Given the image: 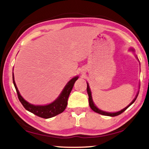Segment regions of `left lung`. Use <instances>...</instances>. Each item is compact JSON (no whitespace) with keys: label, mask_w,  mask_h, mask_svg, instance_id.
I'll return each mask as SVG.
<instances>
[{"label":"left lung","mask_w":149,"mask_h":149,"mask_svg":"<svg viewBox=\"0 0 149 149\" xmlns=\"http://www.w3.org/2000/svg\"><path fill=\"white\" fill-rule=\"evenodd\" d=\"M131 50H133V51H134V49H131ZM87 91L88 93V95H89V106L91 109L94 111V112H97V113H99L100 114H102V115H104V116H112V117H114V116H118L122 114V112H124V111L127 109L128 107H130L131 105H132L133 102H135V100L137 99V96H138V93L137 95H136V97L134 99H133V101L130 103V104L127 106V107H125V108H123V110L119 111V112H113V113H110V112H104V111H102L101 110H100L99 108H98L95 105L94 102L93 101V99H92V95H91V91L90 90V88H89V85L88 84V83H87Z\"/></svg>","instance_id":"left-lung-1"}]
</instances>
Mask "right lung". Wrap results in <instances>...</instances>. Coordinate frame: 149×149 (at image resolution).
I'll return each instance as SVG.
<instances>
[{
  "label": "right lung",
  "mask_w": 149,
  "mask_h": 149,
  "mask_svg": "<svg viewBox=\"0 0 149 149\" xmlns=\"http://www.w3.org/2000/svg\"><path fill=\"white\" fill-rule=\"evenodd\" d=\"M12 77H13L14 85L15 87V89L16 90L17 97H18L19 100L20 102L22 103V105L24 106V107L26 108L27 111L33 113V114L37 116L47 119V118L54 117L55 116L64 112L65 108L67 107L68 99L69 95L72 91V88L74 87L75 82L76 81V80L78 79L79 77L76 76L72 78V79L66 85H65L62 93H60V95H59V97H58L54 102L50 103V104L44 106L33 105L30 104L28 102H27L26 100L22 97L21 95L19 94V91L16 87V83H15L14 74H12Z\"/></svg>",
  "instance_id": "obj_1"
}]
</instances>
